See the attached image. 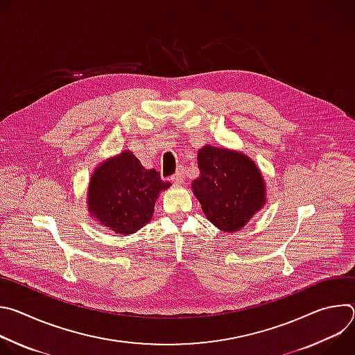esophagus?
I'll return each mask as SVG.
<instances>
[{
    "instance_id": "1",
    "label": "esophagus",
    "mask_w": 355,
    "mask_h": 355,
    "mask_svg": "<svg viewBox=\"0 0 355 355\" xmlns=\"http://www.w3.org/2000/svg\"><path fill=\"white\" fill-rule=\"evenodd\" d=\"M171 181L174 184H182L185 181V175H184V171L182 170H178L175 174L171 175Z\"/></svg>"
}]
</instances>
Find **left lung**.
<instances>
[{
  "label": "left lung",
  "mask_w": 355,
  "mask_h": 355,
  "mask_svg": "<svg viewBox=\"0 0 355 355\" xmlns=\"http://www.w3.org/2000/svg\"><path fill=\"white\" fill-rule=\"evenodd\" d=\"M198 168L192 191L205 216L220 230H240L266 204L261 173L247 156L204 146L198 151Z\"/></svg>",
  "instance_id": "obj_1"
}]
</instances>
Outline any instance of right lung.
<instances>
[{"instance_id": "1", "label": "right lung", "mask_w": 355, "mask_h": 355, "mask_svg": "<svg viewBox=\"0 0 355 355\" xmlns=\"http://www.w3.org/2000/svg\"><path fill=\"white\" fill-rule=\"evenodd\" d=\"M171 184L146 170L130 151L110 159L91 177L89 212L116 234H132L153 216L159 192Z\"/></svg>"}]
</instances>
